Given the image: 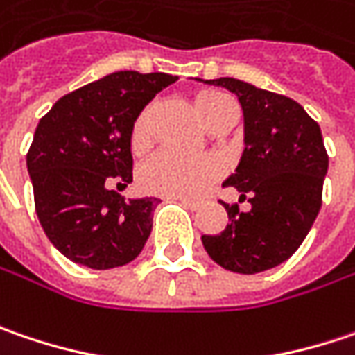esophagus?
Instances as JSON below:
<instances>
[{
  "label": "esophagus",
  "mask_w": 355,
  "mask_h": 355,
  "mask_svg": "<svg viewBox=\"0 0 355 355\" xmlns=\"http://www.w3.org/2000/svg\"><path fill=\"white\" fill-rule=\"evenodd\" d=\"M173 200H178L180 204H184L186 207H189V209H198V207L202 205L200 200H189V198H173Z\"/></svg>",
  "instance_id": "34e87169"
}]
</instances>
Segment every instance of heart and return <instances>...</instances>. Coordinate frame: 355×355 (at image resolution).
Masks as SVG:
<instances>
[{"mask_svg":"<svg viewBox=\"0 0 355 355\" xmlns=\"http://www.w3.org/2000/svg\"><path fill=\"white\" fill-rule=\"evenodd\" d=\"M196 112L209 130L227 128L236 117V103L230 96L216 89H202L193 98ZM155 103H148L132 125L133 150L148 146L151 137V121ZM222 175V164L211 155L186 157L175 151H157L139 168V186L148 193L166 198H189L200 196Z\"/></svg>","mask_w":355,"mask_h":355,"instance_id":"1","label":"heart"}]
</instances>
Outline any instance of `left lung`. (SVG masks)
<instances>
[{
  "mask_svg": "<svg viewBox=\"0 0 355 355\" xmlns=\"http://www.w3.org/2000/svg\"><path fill=\"white\" fill-rule=\"evenodd\" d=\"M236 94L243 110V141L238 169L225 186L252 204H223L230 223L202 236L205 252L223 270L257 274L290 259L322 207L328 151L320 125L293 99L252 83L220 78L205 81Z\"/></svg>",
  "mask_w": 355,
  "mask_h": 355,
  "instance_id": "obj_1",
  "label": "left lung"
}]
</instances>
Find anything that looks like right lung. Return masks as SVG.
Listing matches in <instances>:
<instances>
[{
    "mask_svg": "<svg viewBox=\"0 0 355 355\" xmlns=\"http://www.w3.org/2000/svg\"><path fill=\"white\" fill-rule=\"evenodd\" d=\"M175 80L116 71L58 99L40 119L27 151L35 214L67 259L110 270L144 250L159 200H125L117 189L133 180L135 117Z\"/></svg>",
    "mask_w": 355,
    "mask_h": 355,
    "instance_id": "obj_1",
    "label": "right lung"
}]
</instances>
